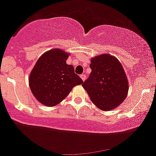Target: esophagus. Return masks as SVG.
<instances>
[{"label": "esophagus", "mask_w": 156, "mask_h": 156, "mask_svg": "<svg viewBox=\"0 0 156 156\" xmlns=\"http://www.w3.org/2000/svg\"><path fill=\"white\" fill-rule=\"evenodd\" d=\"M81 78L82 79V81H84L86 80V75H81Z\"/></svg>", "instance_id": "obj_1"}]
</instances>
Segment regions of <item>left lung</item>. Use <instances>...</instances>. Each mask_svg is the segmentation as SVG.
I'll return each mask as SVG.
<instances>
[{"mask_svg": "<svg viewBox=\"0 0 156 156\" xmlns=\"http://www.w3.org/2000/svg\"><path fill=\"white\" fill-rule=\"evenodd\" d=\"M90 66L92 72L82 86L97 107L112 110L124 101L129 90L122 65L115 56L103 54L92 58Z\"/></svg>", "mask_w": 156, "mask_h": 156, "instance_id": "8db88e82", "label": "left lung"}]
</instances>
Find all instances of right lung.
<instances>
[{
  "instance_id": "right-lung-1",
  "label": "right lung",
  "mask_w": 156,
  "mask_h": 156,
  "mask_svg": "<svg viewBox=\"0 0 156 156\" xmlns=\"http://www.w3.org/2000/svg\"><path fill=\"white\" fill-rule=\"evenodd\" d=\"M69 54L54 49L43 54L37 60L29 78L30 90L44 105L53 107L69 95L73 87L83 81L75 73L74 67L66 64Z\"/></svg>"
}]
</instances>
